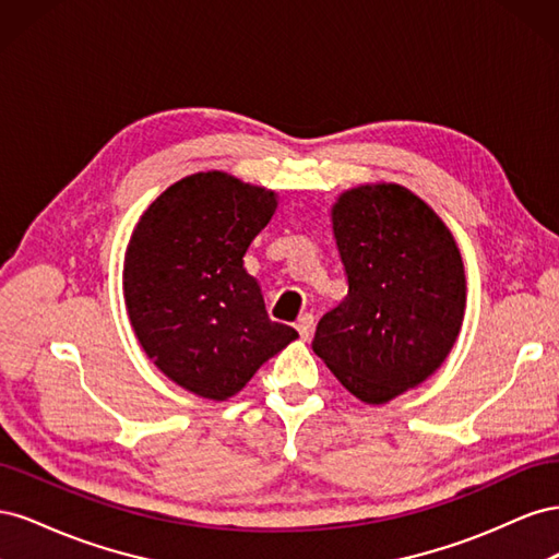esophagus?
Segmentation results:
<instances>
[{"mask_svg":"<svg viewBox=\"0 0 559 559\" xmlns=\"http://www.w3.org/2000/svg\"><path fill=\"white\" fill-rule=\"evenodd\" d=\"M296 329H298L302 341H310L312 331H314V317L312 314H300L298 321H296Z\"/></svg>","mask_w":559,"mask_h":559,"instance_id":"obj_1","label":"esophagus"}]
</instances>
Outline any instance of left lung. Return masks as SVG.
I'll return each mask as SVG.
<instances>
[{
  "mask_svg": "<svg viewBox=\"0 0 559 559\" xmlns=\"http://www.w3.org/2000/svg\"><path fill=\"white\" fill-rule=\"evenodd\" d=\"M347 296L319 319L312 349L349 394L382 405L431 378L460 337L462 251L401 183H359L331 207Z\"/></svg>",
  "mask_w": 559,
  "mask_h": 559,
  "instance_id": "obj_1",
  "label": "left lung"
}]
</instances>
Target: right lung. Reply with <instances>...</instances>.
I'll list each match as a JSON object with an SVG mask.
<instances>
[{
  "label": "right lung",
  "instance_id": "1",
  "mask_svg": "<svg viewBox=\"0 0 559 559\" xmlns=\"http://www.w3.org/2000/svg\"><path fill=\"white\" fill-rule=\"evenodd\" d=\"M277 193L222 170L175 181L134 226L123 261L130 326L165 378L200 399L235 396L298 333L270 321L245 270Z\"/></svg>",
  "mask_w": 559,
  "mask_h": 559
}]
</instances>
